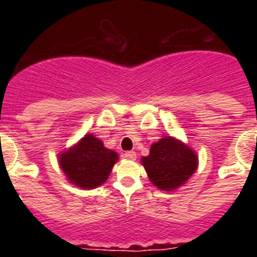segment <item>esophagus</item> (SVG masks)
I'll list each match as a JSON object with an SVG mask.
<instances>
[{
    "label": "esophagus",
    "mask_w": 257,
    "mask_h": 257,
    "mask_svg": "<svg viewBox=\"0 0 257 257\" xmlns=\"http://www.w3.org/2000/svg\"><path fill=\"white\" fill-rule=\"evenodd\" d=\"M124 157H126L127 160H131V161H134L136 158V153L134 151H130V152H126V153H124Z\"/></svg>",
    "instance_id": "34e87169"
}]
</instances>
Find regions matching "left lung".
<instances>
[{"label":"left lung","instance_id":"1","mask_svg":"<svg viewBox=\"0 0 257 257\" xmlns=\"http://www.w3.org/2000/svg\"><path fill=\"white\" fill-rule=\"evenodd\" d=\"M142 163L151 183L158 189L174 192L183 187L198 169V156L189 145L174 136H163L151 145Z\"/></svg>","mask_w":257,"mask_h":257}]
</instances>
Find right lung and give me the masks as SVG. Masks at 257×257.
<instances>
[{
  "mask_svg": "<svg viewBox=\"0 0 257 257\" xmlns=\"http://www.w3.org/2000/svg\"><path fill=\"white\" fill-rule=\"evenodd\" d=\"M118 161L117 152L87 134L67 151L59 153V166L70 184L82 189H95L108 180Z\"/></svg>",
  "mask_w": 257,
  "mask_h": 257,
  "instance_id": "add662e5",
  "label": "right lung"
}]
</instances>
